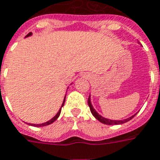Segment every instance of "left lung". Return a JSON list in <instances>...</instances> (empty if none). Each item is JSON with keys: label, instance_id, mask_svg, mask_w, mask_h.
Returning a JSON list of instances; mask_svg holds the SVG:
<instances>
[{"label": "left lung", "instance_id": "obj_1", "mask_svg": "<svg viewBox=\"0 0 160 160\" xmlns=\"http://www.w3.org/2000/svg\"><path fill=\"white\" fill-rule=\"evenodd\" d=\"M88 106L90 108V111L92 113V115L94 116L98 121H100L101 122H102L104 124H108V125H117V124H122V123H124L126 122L130 121L131 120L133 117L136 116H132V117H129V118H127V119H124V120H119V121H117V120H110V119H107V118H104L102 116H100L97 112L95 111V109H94L93 106H92V104H91V101H90V96L88 97Z\"/></svg>", "mask_w": 160, "mask_h": 160}]
</instances>
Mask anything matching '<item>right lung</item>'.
Wrapping results in <instances>:
<instances>
[{
    "mask_svg": "<svg viewBox=\"0 0 160 160\" xmlns=\"http://www.w3.org/2000/svg\"><path fill=\"white\" fill-rule=\"evenodd\" d=\"M31 34H32V33H31V32H30V33H29V34L27 35L26 37H29V36H30V35H31ZM65 100H66V97H65V99H64V102H63V103H62V106H61V108H60V109H59V111L58 112L57 115H56L55 117H53V118H52V119H51L50 121L46 122H43V123H41V124H33V123H30V125L36 126V127H43V126L49 125V124H51V123H52V122H54V121H56V120H57L58 117H59V115H60V112H61V108H62V107L64 106V103H65Z\"/></svg>",
    "mask_w": 160,
    "mask_h": 160,
    "instance_id": "right-lung-1",
    "label": "right lung"
}]
</instances>
